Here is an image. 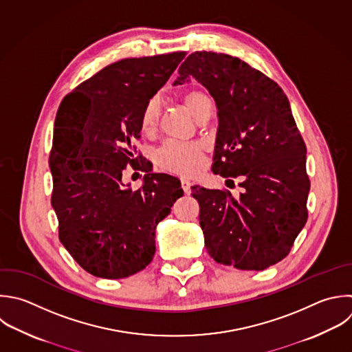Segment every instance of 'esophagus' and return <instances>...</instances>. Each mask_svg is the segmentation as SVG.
Masks as SVG:
<instances>
[{"mask_svg": "<svg viewBox=\"0 0 352 352\" xmlns=\"http://www.w3.org/2000/svg\"><path fill=\"white\" fill-rule=\"evenodd\" d=\"M191 180H188V179H186V177H183L182 179V188L184 190V192L186 194H188L190 192V187H191Z\"/></svg>", "mask_w": 352, "mask_h": 352, "instance_id": "1", "label": "esophagus"}]
</instances>
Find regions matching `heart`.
<instances>
[{"label":"heart","instance_id":"obj_1","mask_svg":"<svg viewBox=\"0 0 352 352\" xmlns=\"http://www.w3.org/2000/svg\"><path fill=\"white\" fill-rule=\"evenodd\" d=\"M210 99L199 91H192L186 94L184 103L191 114L197 118V116L202 111L205 104H208ZM160 117V102L157 98H153L144 106L140 116V126L144 132H150ZM204 151L205 147L198 142H177L169 140L166 142L161 150L158 151V162L162 168L183 173L191 175L199 170L204 164Z\"/></svg>","mask_w":352,"mask_h":352}]
</instances>
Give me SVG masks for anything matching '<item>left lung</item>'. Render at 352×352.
Masks as SVG:
<instances>
[{
  "label": "left lung",
  "mask_w": 352,
  "mask_h": 352,
  "mask_svg": "<svg viewBox=\"0 0 352 352\" xmlns=\"http://www.w3.org/2000/svg\"><path fill=\"white\" fill-rule=\"evenodd\" d=\"M202 84L216 102L219 129L213 173L239 177L238 198L192 187L209 256L224 265L258 271L287 256L307 221V148L278 87L238 58L194 52L173 85Z\"/></svg>",
  "instance_id": "obj_1"
}]
</instances>
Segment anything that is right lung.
<instances>
[{
  "label": "right lung",
  "instance_id": "right-lung-1",
  "mask_svg": "<svg viewBox=\"0 0 352 352\" xmlns=\"http://www.w3.org/2000/svg\"><path fill=\"white\" fill-rule=\"evenodd\" d=\"M184 56L116 62L80 84L58 110L50 166L59 239L98 278L120 279L146 268L155 253L157 224L183 195L173 176L147 173L132 191L122 172L142 162L133 146L142 111Z\"/></svg>",
  "mask_w": 352,
  "mask_h": 352
}]
</instances>
